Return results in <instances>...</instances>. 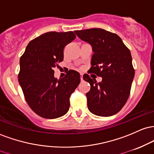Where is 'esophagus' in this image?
Instances as JSON below:
<instances>
[{
  "label": "esophagus",
  "instance_id": "34e87169",
  "mask_svg": "<svg viewBox=\"0 0 154 154\" xmlns=\"http://www.w3.org/2000/svg\"><path fill=\"white\" fill-rule=\"evenodd\" d=\"M81 81H82V82L83 81V75H81Z\"/></svg>",
  "mask_w": 154,
  "mask_h": 154
}]
</instances>
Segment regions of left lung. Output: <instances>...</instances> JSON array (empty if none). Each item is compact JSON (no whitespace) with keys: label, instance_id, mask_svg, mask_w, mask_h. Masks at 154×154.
I'll return each mask as SVG.
<instances>
[{"label":"left lung","instance_id":"1","mask_svg":"<svg viewBox=\"0 0 154 154\" xmlns=\"http://www.w3.org/2000/svg\"><path fill=\"white\" fill-rule=\"evenodd\" d=\"M75 33L92 49L89 71L102 77L97 83L88 74L83 76L91 86L86 94L89 110L99 116L115 115L127 101L134 76L130 51L118 35L103 29L75 30Z\"/></svg>","mask_w":154,"mask_h":154}]
</instances>
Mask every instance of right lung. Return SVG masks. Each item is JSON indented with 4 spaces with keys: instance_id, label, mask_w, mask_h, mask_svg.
<instances>
[{
    "instance_id": "obj_1",
    "label": "right lung",
    "mask_w": 154,
    "mask_h": 154,
    "mask_svg": "<svg viewBox=\"0 0 154 154\" xmlns=\"http://www.w3.org/2000/svg\"><path fill=\"white\" fill-rule=\"evenodd\" d=\"M75 38L72 31L48 32L29 43L20 60L19 83L30 108L45 119L66 114L70 97L80 84V74L70 70L63 79L53 68L63 60V49Z\"/></svg>"
}]
</instances>
